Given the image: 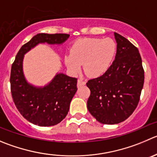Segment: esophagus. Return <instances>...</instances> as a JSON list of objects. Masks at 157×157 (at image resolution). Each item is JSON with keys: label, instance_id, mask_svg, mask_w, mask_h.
I'll return each instance as SVG.
<instances>
[{"label": "esophagus", "instance_id": "esophagus-1", "mask_svg": "<svg viewBox=\"0 0 157 157\" xmlns=\"http://www.w3.org/2000/svg\"><path fill=\"white\" fill-rule=\"evenodd\" d=\"M86 82L85 81V80H83L82 78H79V79L78 80V87L85 86V85H86Z\"/></svg>", "mask_w": 157, "mask_h": 157}]
</instances>
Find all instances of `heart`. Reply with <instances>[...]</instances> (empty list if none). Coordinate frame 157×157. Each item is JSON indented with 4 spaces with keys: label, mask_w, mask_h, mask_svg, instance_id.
I'll return each mask as SVG.
<instances>
[{
    "label": "heart",
    "mask_w": 157,
    "mask_h": 157,
    "mask_svg": "<svg viewBox=\"0 0 157 157\" xmlns=\"http://www.w3.org/2000/svg\"><path fill=\"white\" fill-rule=\"evenodd\" d=\"M116 52L117 44L113 38H84L74 43L65 62L72 72H78L83 64L88 75L98 77L110 68Z\"/></svg>",
    "instance_id": "heart-1"
}]
</instances>
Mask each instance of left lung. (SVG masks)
Instances as JSON below:
<instances>
[{
    "instance_id": "1",
    "label": "left lung",
    "mask_w": 157,
    "mask_h": 157,
    "mask_svg": "<svg viewBox=\"0 0 157 157\" xmlns=\"http://www.w3.org/2000/svg\"><path fill=\"white\" fill-rule=\"evenodd\" d=\"M116 58L108 71L86 83L90 89L89 113L102 124H117L132 115L140 101L144 70L138 48L114 32Z\"/></svg>"
}]
</instances>
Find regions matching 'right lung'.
<instances>
[{"label":"right lung","mask_w":157,"mask_h":157,"mask_svg":"<svg viewBox=\"0 0 157 157\" xmlns=\"http://www.w3.org/2000/svg\"><path fill=\"white\" fill-rule=\"evenodd\" d=\"M68 38L67 34H38L21 48L13 62L10 77L13 100L23 117L33 124L52 126L65 119L77 91V78L60 73L47 86L35 87L24 75V55L39 43L60 44Z\"/></svg>","instance_id":"1"}]
</instances>
